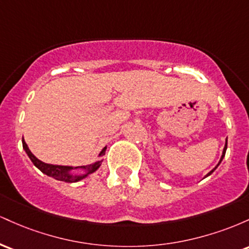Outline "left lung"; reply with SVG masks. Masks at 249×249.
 <instances>
[{
  "label": "left lung",
  "mask_w": 249,
  "mask_h": 249,
  "mask_svg": "<svg viewBox=\"0 0 249 249\" xmlns=\"http://www.w3.org/2000/svg\"><path fill=\"white\" fill-rule=\"evenodd\" d=\"M226 150H227V139H226V145H225V147H224V151H222V156H221V159H220L219 164H220V162H221V161H222V159H224V157H225V153H226ZM219 164H218V165H216V166H215V167H214V168H213V170H212V171H211V172H210V173H208L206 177H208V176H210V174H212V173L214 172V171H215V168L219 166Z\"/></svg>",
  "instance_id": "left-lung-1"
}]
</instances>
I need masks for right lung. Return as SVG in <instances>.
<instances>
[{"label": "right lung", "instance_id": "1", "mask_svg": "<svg viewBox=\"0 0 249 249\" xmlns=\"http://www.w3.org/2000/svg\"><path fill=\"white\" fill-rule=\"evenodd\" d=\"M22 144H23L24 151H25V152H27L28 157H29V158H30V160L33 161V164L35 165V166L38 168L39 171H42L43 173L47 174V176L51 177V178H53V179H56V180H61V181H65V182H76V181H79V180H82L83 178H85V177H87L89 173L95 172L97 168L101 166V164H102V160H101V161H96L95 164L88 165V166H81V168H85V170L88 171V173L87 174H81V176H76V174H75V176H72V174L69 173L70 171L72 170V167H70V166H59V165L45 164V162L38 160V159H37L36 157L30 152L29 147H28V145L25 144L24 139H22ZM105 150H107V147L103 148L102 152L99 153V156H103V154H105Z\"/></svg>", "mask_w": 249, "mask_h": 249}]
</instances>
